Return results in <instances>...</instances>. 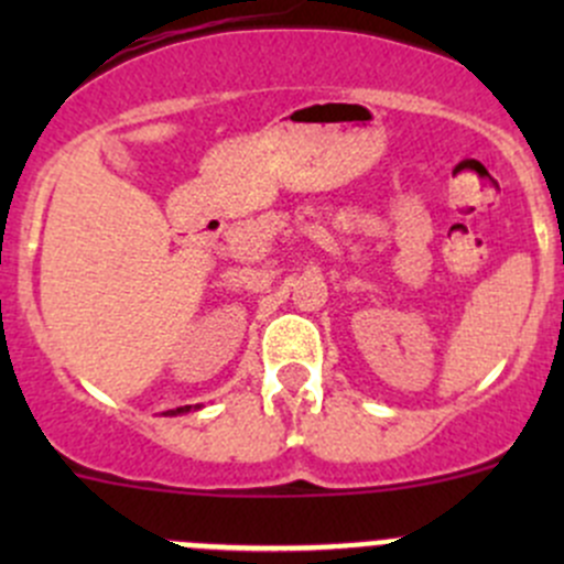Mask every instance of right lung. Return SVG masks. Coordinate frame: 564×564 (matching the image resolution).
Wrapping results in <instances>:
<instances>
[{"instance_id": "right-lung-1", "label": "right lung", "mask_w": 564, "mask_h": 564, "mask_svg": "<svg viewBox=\"0 0 564 564\" xmlns=\"http://www.w3.org/2000/svg\"><path fill=\"white\" fill-rule=\"evenodd\" d=\"M176 412H182V409H176Z\"/></svg>"}]
</instances>
